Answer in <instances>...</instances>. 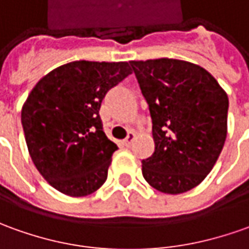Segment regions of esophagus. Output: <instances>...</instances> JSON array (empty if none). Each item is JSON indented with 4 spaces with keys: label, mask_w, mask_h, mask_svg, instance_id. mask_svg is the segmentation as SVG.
Segmentation results:
<instances>
[{
    "label": "esophagus",
    "mask_w": 249,
    "mask_h": 249,
    "mask_svg": "<svg viewBox=\"0 0 249 249\" xmlns=\"http://www.w3.org/2000/svg\"><path fill=\"white\" fill-rule=\"evenodd\" d=\"M135 138H136V135H135L133 132H129V133H128V136H126V138L124 139V144H125V146H126V147L131 146L132 142L135 140Z\"/></svg>",
    "instance_id": "esophagus-1"
}]
</instances>
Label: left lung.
<instances>
[{
  "mask_svg": "<svg viewBox=\"0 0 249 249\" xmlns=\"http://www.w3.org/2000/svg\"><path fill=\"white\" fill-rule=\"evenodd\" d=\"M153 120L154 154L142 160L146 181L163 194L195 188L226 140L229 99L206 69L173 58L129 61Z\"/></svg>",
  "mask_w": 249,
  "mask_h": 249,
  "instance_id": "8db88e82",
  "label": "left lung"
}]
</instances>
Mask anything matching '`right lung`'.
Returning a JSON list of instances; mask_svg holds the SVG:
<instances>
[{"label": "right lung", "mask_w": 249, "mask_h": 249, "mask_svg": "<svg viewBox=\"0 0 249 249\" xmlns=\"http://www.w3.org/2000/svg\"><path fill=\"white\" fill-rule=\"evenodd\" d=\"M131 73L128 62L73 61L32 89L21 110L25 143L57 191L87 196L106 181L118 147L105 135L99 109L107 91Z\"/></svg>", "instance_id": "obj_1"}]
</instances>
